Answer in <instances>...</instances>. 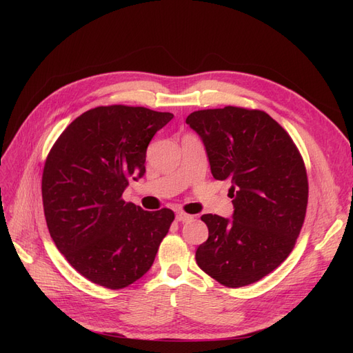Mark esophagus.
I'll return each mask as SVG.
<instances>
[{
	"label": "esophagus",
	"instance_id": "1",
	"mask_svg": "<svg viewBox=\"0 0 353 353\" xmlns=\"http://www.w3.org/2000/svg\"><path fill=\"white\" fill-rule=\"evenodd\" d=\"M191 219H193V216L188 215V213H184V212H178L176 213V221L178 222H188Z\"/></svg>",
	"mask_w": 353,
	"mask_h": 353
}]
</instances>
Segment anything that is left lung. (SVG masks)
Segmentation results:
<instances>
[{"label":"left lung","instance_id":"8db88e82","mask_svg":"<svg viewBox=\"0 0 353 353\" xmlns=\"http://www.w3.org/2000/svg\"><path fill=\"white\" fill-rule=\"evenodd\" d=\"M212 175L230 181L232 219L203 215L208 240L196 262L227 287L259 281L294 248L307 206L303 159L284 128L262 110L227 105L188 114Z\"/></svg>","mask_w":353,"mask_h":353}]
</instances>
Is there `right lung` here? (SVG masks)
<instances>
[{
  "instance_id": "right-lung-1",
  "label": "right lung",
  "mask_w": 353,
  "mask_h": 353,
  "mask_svg": "<svg viewBox=\"0 0 353 353\" xmlns=\"http://www.w3.org/2000/svg\"><path fill=\"white\" fill-rule=\"evenodd\" d=\"M174 117L131 105H100L77 117L52 145L42 172L50 236L85 279L123 288L152 268L175 215L126 203L128 179L145 174L154 134Z\"/></svg>"
}]
</instances>
